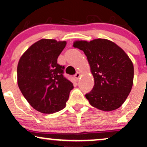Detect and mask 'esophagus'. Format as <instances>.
I'll list each match as a JSON object with an SVG mask.
<instances>
[{"mask_svg":"<svg viewBox=\"0 0 147 147\" xmlns=\"http://www.w3.org/2000/svg\"><path fill=\"white\" fill-rule=\"evenodd\" d=\"M80 76H81V74H80L79 72H76V74L74 75V77H75V78L76 80H78V78H80Z\"/></svg>","mask_w":147,"mask_h":147,"instance_id":"34e87169","label":"esophagus"}]
</instances>
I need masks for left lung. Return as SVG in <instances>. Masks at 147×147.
Returning <instances> with one entry per match:
<instances>
[{
	"mask_svg": "<svg viewBox=\"0 0 147 147\" xmlns=\"http://www.w3.org/2000/svg\"><path fill=\"white\" fill-rule=\"evenodd\" d=\"M73 46L85 53L94 76V88L85 95L90 104L104 111L119 108L133 86L134 65L128 55L104 38L76 40Z\"/></svg>",
	"mask_w": 147,
	"mask_h": 147,
	"instance_id": "8db88e82",
	"label": "left lung"
}]
</instances>
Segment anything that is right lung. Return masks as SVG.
I'll return each mask as SVG.
<instances>
[{
	"instance_id": "obj_1",
	"label": "right lung",
	"mask_w": 147,
	"mask_h": 147,
	"mask_svg": "<svg viewBox=\"0 0 147 147\" xmlns=\"http://www.w3.org/2000/svg\"><path fill=\"white\" fill-rule=\"evenodd\" d=\"M66 41L40 39L20 58L18 85L28 102L36 111L53 114L66 107L73 84L63 77L64 66L57 59Z\"/></svg>"
}]
</instances>
